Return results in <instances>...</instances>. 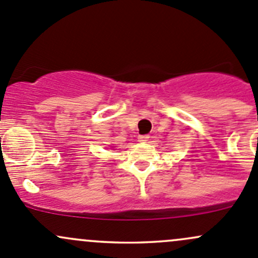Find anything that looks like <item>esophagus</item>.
I'll return each mask as SVG.
<instances>
[{"label": "esophagus", "instance_id": "34e87169", "mask_svg": "<svg viewBox=\"0 0 258 258\" xmlns=\"http://www.w3.org/2000/svg\"><path fill=\"white\" fill-rule=\"evenodd\" d=\"M148 140H150V136H147V135H140L138 136V141L140 142H147Z\"/></svg>", "mask_w": 258, "mask_h": 258}]
</instances>
